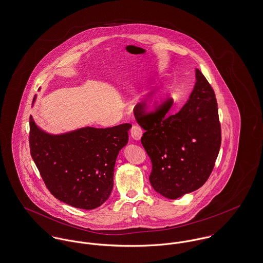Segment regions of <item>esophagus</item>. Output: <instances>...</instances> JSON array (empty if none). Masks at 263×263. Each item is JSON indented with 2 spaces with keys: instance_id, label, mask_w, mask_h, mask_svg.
I'll return each instance as SVG.
<instances>
[{
  "instance_id": "1",
  "label": "esophagus",
  "mask_w": 263,
  "mask_h": 263,
  "mask_svg": "<svg viewBox=\"0 0 263 263\" xmlns=\"http://www.w3.org/2000/svg\"><path fill=\"white\" fill-rule=\"evenodd\" d=\"M143 134L142 128L139 125H133L131 128V136L134 140H139Z\"/></svg>"
}]
</instances>
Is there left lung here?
I'll list each match as a JSON object with an SVG mask.
<instances>
[{
	"instance_id": "left-lung-1",
	"label": "left lung",
	"mask_w": 263,
	"mask_h": 263,
	"mask_svg": "<svg viewBox=\"0 0 263 263\" xmlns=\"http://www.w3.org/2000/svg\"><path fill=\"white\" fill-rule=\"evenodd\" d=\"M190 99L175 115L170 104L148 113L145 103L134 108L145 130L141 143L150 157V183L161 196L175 200L200 189L215 166L221 146V125L214 89L196 69Z\"/></svg>"
}]
</instances>
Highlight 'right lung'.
Here are the masks:
<instances>
[{"label": "right lung", "instance_id": "add662e5", "mask_svg": "<svg viewBox=\"0 0 263 263\" xmlns=\"http://www.w3.org/2000/svg\"><path fill=\"white\" fill-rule=\"evenodd\" d=\"M29 124L30 153L49 192L78 209L104 204L112 193L115 162L128 143L132 125L85 127L53 135L40 129L31 116Z\"/></svg>", "mask_w": 263, "mask_h": 263}]
</instances>
